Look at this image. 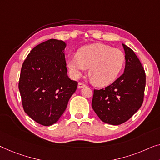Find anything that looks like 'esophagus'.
<instances>
[{"label":"esophagus","mask_w":160,"mask_h":160,"mask_svg":"<svg viewBox=\"0 0 160 160\" xmlns=\"http://www.w3.org/2000/svg\"><path fill=\"white\" fill-rule=\"evenodd\" d=\"M86 86V85H85L84 83L82 82H79L78 83V88H82Z\"/></svg>","instance_id":"obj_1"}]
</instances>
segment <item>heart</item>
Returning a JSON list of instances; mask_svg holds the SVG:
<instances>
[{
    "mask_svg": "<svg viewBox=\"0 0 160 160\" xmlns=\"http://www.w3.org/2000/svg\"><path fill=\"white\" fill-rule=\"evenodd\" d=\"M126 61L123 52L103 44L81 47L76 56L68 58V67L74 78H79L89 68L88 75L97 86H106L117 79Z\"/></svg>",
    "mask_w": 160,
    "mask_h": 160,
    "instance_id": "b5f03b06",
    "label": "heart"
}]
</instances>
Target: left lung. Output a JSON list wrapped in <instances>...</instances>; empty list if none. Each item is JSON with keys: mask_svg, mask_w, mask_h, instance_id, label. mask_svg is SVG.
Returning <instances> with one entry per match:
<instances>
[{"mask_svg": "<svg viewBox=\"0 0 160 160\" xmlns=\"http://www.w3.org/2000/svg\"><path fill=\"white\" fill-rule=\"evenodd\" d=\"M125 51L124 72L108 86L94 90L92 107L102 121L111 125L126 122L142 106L146 75L141 62L132 49Z\"/></svg>", "mask_w": 160, "mask_h": 160, "instance_id": "left-lung-1", "label": "left lung"}]
</instances>
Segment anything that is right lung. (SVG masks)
Segmentation results:
<instances>
[{"label": "right lung", "mask_w": 160, "mask_h": 160, "mask_svg": "<svg viewBox=\"0 0 160 160\" xmlns=\"http://www.w3.org/2000/svg\"><path fill=\"white\" fill-rule=\"evenodd\" d=\"M65 47L61 40L42 42L32 49L21 68L18 89L23 110L43 126L59 120L78 87L67 73Z\"/></svg>", "instance_id": "add662e5"}]
</instances>
